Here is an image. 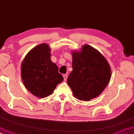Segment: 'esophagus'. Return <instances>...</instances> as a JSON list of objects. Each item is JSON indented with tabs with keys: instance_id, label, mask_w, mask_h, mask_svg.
<instances>
[{
	"instance_id": "34e87169",
	"label": "esophagus",
	"mask_w": 134,
	"mask_h": 134,
	"mask_svg": "<svg viewBox=\"0 0 134 134\" xmlns=\"http://www.w3.org/2000/svg\"><path fill=\"white\" fill-rule=\"evenodd\" d=\"M63 78H64V80L66 81L67 80V77H68V75L66 74H64V75H63Z\"/></svg>"
}]
</instances>
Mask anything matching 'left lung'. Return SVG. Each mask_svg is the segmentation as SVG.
<instances>
[{"label":"left lung","instance_id":"8db88e82","mask_svg":"<svg viewBox=\"0 0 134 134\" xmlns=\"http://www.w3.org/2000/svg\"><path fill=\"white\" fill-rule=\"evenodd\" d=\"M72 71L67 82L73 96L81 100H90L98 96L108 85L110 68L102 54L90 45L81 51L72 52Z\"/></svg>","mask_w":134,"mask_h":134}]
</instances>
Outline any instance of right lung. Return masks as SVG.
<instances>
[{
    "instance_id": "1",
    "label": "right lung",
    "mask_w": 134,
    "mask_h": 134,
    "mask_svg": "<svg viewBox=\"0 0 134 134\" xmlns=\"http://www.w3.org/2000/svg\"><path fill=\"white\" fill-rule=\"evenodd\" d=\"M49 46L39 44L29 52L21 63V76L25 86L32 94L45 97L63 81L58 68L51 61Z\"/></svg>"
}]
</instances>
